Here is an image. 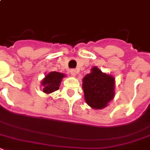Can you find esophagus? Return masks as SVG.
<instances>
[{
  "mask_svg": "<svg viewBox=\"0 0 150 150\" xmlns=\"http://www.w3.org/2000/svg\"><path fill=\"white\" fill-rule=\"evenodd\" d=\"M70 74H71V76H76V70L75 69H72V70H70Z\"/></svg>",
  "mask_w": 150,
  "mask_h": 150,
  "instance_id": "obj_1",
  "label": "esophagus"
}]
</instances>
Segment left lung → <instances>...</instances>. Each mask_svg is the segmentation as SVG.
Masks as SVG:
<instances>
[{
  "label": "left lung",
  "instance_id": "obj_1",
  "mask_svg": "<svg viewBox=\"0 0 150 150\" xmlns=\"http://www.w3.org/2000/svg\"><path fill=\"white\" fill-rule=\"evenodd\" d=\"M83 89L86 103L92 108L100 110L106 107L114 96L115 81L112 76L102 73L97 67L83 79Z\"/></svg>",
  "mask_w": 150,
  "mask_h": 150
}]
</instances>
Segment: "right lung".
<instances>
[{
	"label": "right lung",
	"instance_id": "obj_1",
	"mask_svg": "<svg viewBox=\"0 0 150 150\" xmlns=\"http://www.w3.org/2000/svg\"><path fill=\"white\" fill-rule=\"evenodd\" d=\"M63 77H64V74L56 71L47 74L41 83L44 86L43 91L46 93H50L57 90Z\"/></svg>",
	"mask_w": 150,
	"mask_h": 150
}]
</instances>
